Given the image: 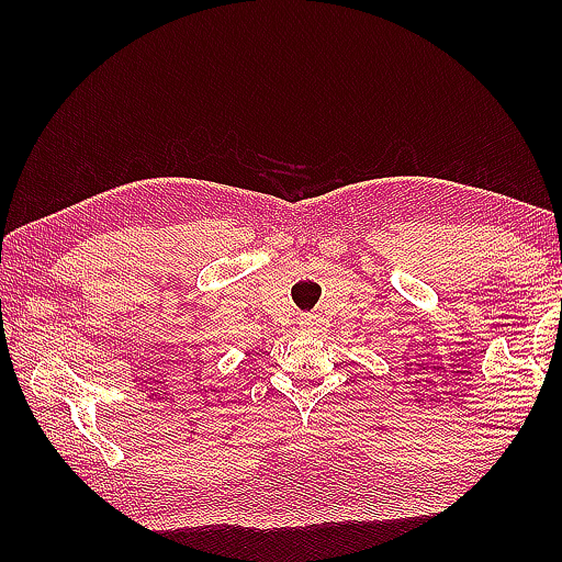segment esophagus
Returning <instances> with one entry per match:
<instances>
[{"label":"esophagus","instance_id":"esophagus-1","mask_svg":"<svg viewBox=\"0 0 562 562\" xmlns=\"http://www.w3.org/2000/svg\"><path fill=\"white\" fill-rule=\"evenodd\" d=\"M300 326L304 330H321L326 326V318H321L318 314H302L300 316Z\"/></svg>","mask_w":562,"mask_h":562}]
</instances>
